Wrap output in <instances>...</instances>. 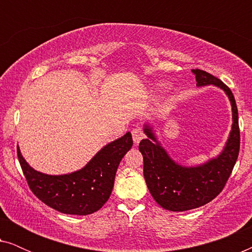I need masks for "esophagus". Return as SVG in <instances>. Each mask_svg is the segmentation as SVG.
Segmentation results:
<instances>
[{
	"mask_svg": "<svg viewBox=\"0 0 252 252\" xmlns=\"http://www.w3.org/2000/svg\"><path fill=\"white\" fill-rule=\"evenodd\" d=\"M132 136H133L134 143L139 144L140 141L144 137V133H143V130L141 129V127H135V128H133Z\"/></svg>",
	"mask_w": 252,
	"mask_h": 252,
	"instance_id": "obj_1",
	"label": "esophagus"
}]
</instances>
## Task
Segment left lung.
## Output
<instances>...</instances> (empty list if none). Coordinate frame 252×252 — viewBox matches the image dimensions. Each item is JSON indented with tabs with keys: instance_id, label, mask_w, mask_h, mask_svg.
Returning <instances> with one entry per match:
<instances>
[{
	"instance_id": "1",
	"label": "left lung",
	"mask_w": 252,
	"mask_h": 252,
	"mask_svg": "<svg viewBox=\"0 0 252 252\" xmlns=\"http://www.w3.org/2000/svg\"><path fill=\"white\" fill-rule=\"evenodd\" d=\"M197 87L215 86L223 91L232 106V129L222 150L204 163L187 166L175 161L158 140L154 125L146 122L143 132L147 139L140 142L143 156V175L148 189L165 210L182 212L205 205L225 187L240 150L239 113L230 89L218 78L202 70H191Z\"/></svg>"
}]
</instances>
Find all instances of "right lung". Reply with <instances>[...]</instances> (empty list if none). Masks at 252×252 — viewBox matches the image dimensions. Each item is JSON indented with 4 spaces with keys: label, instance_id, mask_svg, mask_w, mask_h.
<instances>
[{
    "label": "right lung",
    "instance_id": "add662e5",
    "mask_svg": "<svg viewBox=\"0 0 252 252\" xmlns=\"http://www.w3.org/2000/svg\"><path fill=\"white\" fill-rule=\"evenodd\" d=\"M132 146V134L127 132L105 144L80 170L57 175L34 170L19 146L17 154L27 184L40 201L65 215L87 216L98 211L109 199L117 168Z\"/></svg>",
    "mask_w": 252,
    "mask_h": 252
}]
</instances>
